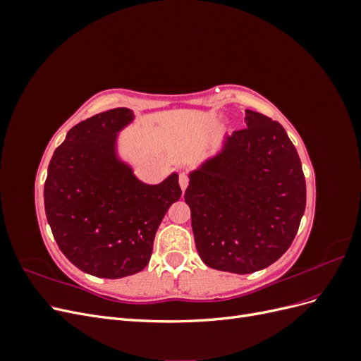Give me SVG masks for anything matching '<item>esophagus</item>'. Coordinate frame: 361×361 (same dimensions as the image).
I'll return each instance as SVG.
<instances>
[{
    "mask_svg": "<svg viewBox=\"0 0 361 361\" xmlns=\"http://www.w3.org/2000/svg\"><path fill=\"white\" fill-rule=\"evenodd\" d=\"M188 183H190V179H188V176H187V173H180V174H179V185H180L182 191L187 190Z\"/></svg>",
    "mask_w": 361,
    "mask_h": 361,
    "instance_id": "1",
    "label": "esophagus"
}]
</instances>
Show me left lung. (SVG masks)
Listing matches in <instances>:
<instances>
[{"label":"left lung","mask_w":361,"mask_h":361,"mask_svg":"<svg viewBox=\"0 0 361 361\" xmlns=\"http://www.w3.org/2000/svg\"><path fill=\"white\" fill-rule=\"evenodd\" d=\"M245 129L190 171L185 202L207 267L250 274L290 247L305 209V180L285 128L245 110Z\"/></svg>","instance_id":"8db88e82"}]
</instances>
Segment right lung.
I'll return each mask as SVG.
<instances>
[{
	"instance_id": "obj_1",
	"label": "right lung",
	"mask_w": 361,
	"mask_h": 361,
	"mask_svg": "<svg viewBox=\"0 0 361 361\" xmlns=\"http://www.w3.org/2000/svg\"><path fill=\"white\" fill-rule=\"evenodd\" d=\"M134 118L129 108H114L82 120L48 167L43 197L54 239L76 268L94 277L145 269L162 218L182 194L178 173L149 185L120 158L118 133Z\"/></svg>"
}]
</instances>
